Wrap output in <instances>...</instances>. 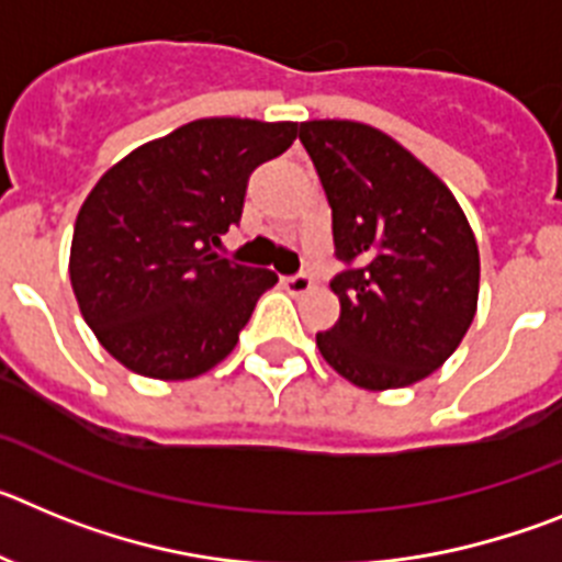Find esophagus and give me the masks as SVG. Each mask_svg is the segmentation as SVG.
Here are the masks:
<instances>
[{
  "mask_svg": "<svg viewBox=\"0 0 562 562\" xmlns=\"http://www.w3.org/2000/svg\"><path fill=\"white\" fill-rule=\"evenodd\" d=\"M284 286L290 290V295H306V292H312V278L310 276H292V278H284Z\"/></svg>",
  "mask_w": 562,
  "mask_h": 562,
  "instance_id": "34e87169",
  "label": "esophagus"
}]
</instances>
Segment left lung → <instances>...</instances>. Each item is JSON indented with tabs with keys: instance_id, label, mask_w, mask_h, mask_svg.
Here are the masks:
<instances>
[{
	"instance_id": "1",
	"label": "left lung",
	"mask_w": 562,
	"mask_h": 562,
	"mask_svg": "<svg viewBox=\"0 0 562 562\" xmlns=\"http://www.w3.org/2000/svg\"><path fill=\"white\" fill-rule=\"evenodd\" d=\"M301 143L331 205L340 317L317 349L357 389L425 380L459 349L479 310V245L453 191L391 134L306 121Z\"/></svg>"
}]
</instances>
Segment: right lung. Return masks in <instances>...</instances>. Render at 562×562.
<instances>
[{"instance_id":"right-lung-1","label":"right lung","mask_w":562,"mask_h":562,"mask_svg":"<svg viewBox=\"0 0 562 562\" xmlns=\"http://www.w3.org/2000/svg\"><path fill=\"white\" fill-rule=\"evenodd\" d=\"M297 123L202 117L114 162L83 200L69 281L98 342L128 371L193 380L225 360L278 276L216 252L252 168Z\"/></svg>"}]
</instances>
